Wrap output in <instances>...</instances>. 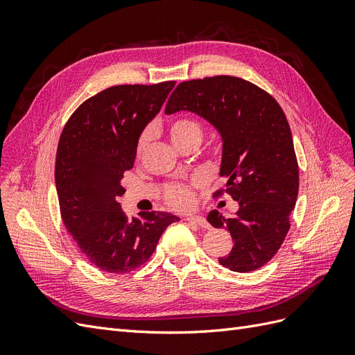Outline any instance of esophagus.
<instances>
[{"mask_svg": "<svg viewBox=\"0 0 355 355\" xmlns=\"http://www.w3.org/2000/svg\"><path fill=\"white\" fill-rule=\"evenodd\" d=\"M187 220H188L189 223L198 225L200 228H204V230H209V227H210V225L207 223V220L204 219L202 216H189V218H187Z\"/></svg>", "mask_w": 355, "mask_h": 355, "instance_id": "esophagus-1", "label": "esophagus"}]
</instances>
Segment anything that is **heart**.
Listing matches in <instances>:
<instances>
[{
	"label": "heart",
	"instance_id": "obj_1",
	"mask_svg": "<svg viewBox=\"0 0 355 355\" xmlns=\"http://www.w3.org/2000/svg\"><path fill=\"white\" fill-rule=\"evenodd\" d=\"M168 135L171 137V141L175 142V145L182 149L192 144L198 145L202 139L204 130H202L201 123L196 120V118L179 116L170 121ZM151 137H153L151 127H146L145 130L139 135L136 148H135L136 157H142L145 154L149 142H151ZM196 187H198V182L194 185L179 184V182L178 184H170L164 188L163 198L167 206L173 207L176 210H187L194 206L196 202V192H194Z\"/></svg>",
	"mask_w": 355,
	"mask_h": 355
}]
</instances>
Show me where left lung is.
<instances>
[{"label":"left lung","mask_w":355,"mask_h":355,"mask_svg":"<svg viewBox=\"0 0 355 355\" xmlns=\"http://www.w3.org/2000/svg\"><path fill=\"white\" fill-rule=\"evenodd\" d=\"M182 110L204 116L220 132V176L228 182L216 194H228L240 204L234 218L216 210L207 218L234 240L219 263L235 272L254 271L282 247L297 198L299 166L286 114L270 93L231 75L180 83L166 114Z\"/></svg>","instance_id":"1"}]
</instances>
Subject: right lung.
Returning <instances> with one entry per match:
<instances>
[{
    "label": "right lung",
    "instance_id": "obj_1",
    "mask_svg": "<svg viewBox=\"0 0 355 355\" xmlns=\"http://www.w3.org/2000/svg\"><path fill=\"white\" fill-rule=\"evenodd\" d=\"M175 84L112 85L84 101L62 130L55 167L60 216L81 253L102 271L127 274L141 268L161 234L179 220L163 211L130 218L118 202L137 137Z\"/></svg>",
    "mask_w": 355,
    "mask_h": 355
}]
</instances>
